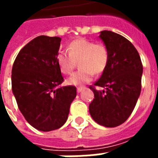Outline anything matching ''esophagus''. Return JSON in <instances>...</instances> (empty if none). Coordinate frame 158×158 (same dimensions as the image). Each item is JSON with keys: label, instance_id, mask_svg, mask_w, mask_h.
<instances>
[{"label": "esophagus", "instance_id": "obj_1", "mask_svg": "<svg viewBox=\"0 0 158 158\" xmlns=\"http://www.w3.org/2000/svg\"><path fill=\"white\" fill-rule=\"evenodd\" d=\"M84 88H77V92L78 93H81L82 91H84Z\"/></svg>", "mask_w": 158, "mask_h": 158}]
</instances>
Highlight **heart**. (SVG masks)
Returning a JSON list of instances; mask_svg holds the SVG:
<instances>
[{
    "label": "heart",
    "instance_id": "b5f03b06",
    "mask_svg": "<svg viewBox=\"0 0 158 158\" xmlns=\"http://www.w3.org/2000/svg\"><path fill=\"white\" fill-rule=\"evenodd\" d=\"M67 52H60L56 62L61 73L69 74L73 71L75 62H79V71L66 79L67 84L82 86L93 79L94 73L102 74L107 66L109 52L102 43H94L84 38L72 41L67 47Z\"/></svg>",
    "mask_w": 158,
    "mask_h": 158
}]
</instances>
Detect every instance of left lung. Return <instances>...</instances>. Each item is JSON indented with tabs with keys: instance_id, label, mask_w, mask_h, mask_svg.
Returning a JSON list of instances; mask_svg holds the SVG:
<instances>
[{
	"instance_id": "left-lung-1",
	"label": "left lung",
	"mask_w": 158,
	"mask_h": 158,
	"mask_svg": "<svg viewBox=\"0 0 158 158\" xmlns=\"http://www.w3.org/2000/svg\"><path fill=\"white\" fill-rule=\"evenodd\" d=\"M99 38L107 48L109 60L101 78L94 84L104 89L89 87L94 94L89 113L100 125L116 127L131 115L139 98L143 64L136 48L123 36L103 30Z\"/></svg>"
}]
</instances>
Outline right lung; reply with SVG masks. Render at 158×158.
I'll return each mask as SVG.
<instances>
[{
	"instance_id": "right-lung-1",
	"label": "right lung",
	"mask_w": 158,
	"mask_h": 158,
	"mask_svg": "<svg viewBox=\"0 0 158 158\" xmlns=\"http://www.w3.org/2000/svg\"><path fill=\"white\" fill-rule=\"evenodd\" d=\"M61 38L38 36L23 47L14 62L12 92L25 120L40 131L66 122L74 86L59 87L64 79L56 62Z\"/></svg>"
}]
</instances>
